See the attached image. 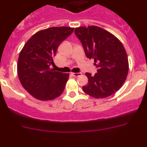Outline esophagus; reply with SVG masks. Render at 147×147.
<instances>
[{
	"mask_svg": "<svg viewBox=\"0 0 147 147\" xmlns=\"http://www.w3.org/2000/svg\"><path fill=\"white\" fill-rule=\"evenodd\" d=\"M82 74L81 73H71V75L74 77H77V76H80Z\"/></svg>",
	"mask_w": 147,
	"mask_h": 147,
	"instance_id": "esophagus-1",
	"label": "esophagus"
}]
</instances>
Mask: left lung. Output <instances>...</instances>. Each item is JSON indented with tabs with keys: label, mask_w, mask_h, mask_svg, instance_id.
Returning <instances> with one entry per match:
<instances>
[{
	"label": "left lung",
	"mask_w": 147,
	"mask_h": 147,
	"mask_svg": "<svg viewBox=\"0 0 147 147\" xmlns=\"http://www.w3.org/2000/svg\"><path fill=\"white\" fill-rule=\"evenodd\" d=\"M86 57L94 59L97 73H86L87 85L82 87L86 94L96 98L108 97L118 91L127 79L129 62L120 40L113 34L96 26L75 28Z\"/></svg>",
	"instance_id": "left-lung-1"
}]
</instances>
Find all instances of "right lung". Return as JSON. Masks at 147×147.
<instances>
[{
	"instance_id": "1",
	"label": "right lung",
	"mask_w": 147,
	"mask_h": 147,
	"mask_svg": "<svg viewBox=\"0 0 147 147\" xmlns=\"http://www.w3.org/2000/svg\"><path fill=\"white\" fill-rule=\"evenodd\" d=\"M74 28L51 27L39 31L24 45L19 55L18 75L23 88L40 101L52 100L63 92L69 74L55 71L54 56L59 44Z\"/></svg>"
}]
</instances>
